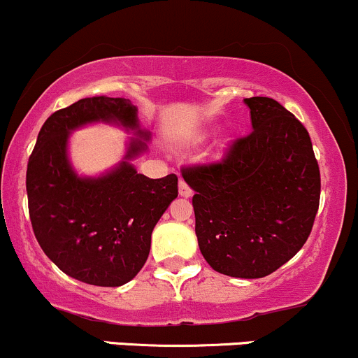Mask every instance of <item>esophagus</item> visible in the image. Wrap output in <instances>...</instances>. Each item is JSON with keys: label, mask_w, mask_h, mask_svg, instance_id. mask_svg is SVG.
I'll return each mask as SVG.
<instances>
[{"label": "esophagus", "mask_w": 358, "mask_h": 358, "mask_svg": "<svg viewBox=\"0 0 358 358\" xmlns=\"http://www.w3.org/2000/svg\"><path fill=\"white\" fill-rule=\"evenodd\" d=\"M179 194L184 196V198H189V196L193 194V189H191V186L186 182V179H182V178L179 179Z\"/></svg>", "instance_id": "34e87169"}]
</instances>
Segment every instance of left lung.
I'll list each match as a JSON object with an SVG mask.
<instances>
[{
  "label": "left lung",
  "mask_w": 358,
  "mask_h": 358,
  "mask_svg": "<svg viewBox=\"0 0 358 358\" xmlns=\"http://www.w3.org/2000/svg\"><path fill=\"white\" fill-rule=\"evenodd\" d=\"M252 131L217 162L186 165L194 189L199 251L215 271L263 278L292 259L309 237L321 174L303 124L270 97L244 99Z\"/></svg>",
  "instance_id": "obj_1"
}]
</instances>
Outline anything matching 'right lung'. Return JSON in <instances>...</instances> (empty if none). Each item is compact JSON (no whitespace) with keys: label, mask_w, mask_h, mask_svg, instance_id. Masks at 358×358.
Instances as JSON below:
<instances>
[{"label":"right lung","mask_w":358,"mask_h":358,"mask_svg":"<svg viewBox=\"0 0 358 358\" xmlns=\"http://www.w3.org/2000/svg\"><path fill=\"white\" fill-rule=\"evenodd\" d=\"M94 121L136 129V107L128 99L90 97L51 114L27 164L29 215L42 251L61 271L88 285L119 287L143 268L153 227L178 198V176L150 179L122 162L102 178H78L68 136ZM145 148L133 140L126 159Z\"/></svg>","instance_id":"add662e5"}]
</instances>
